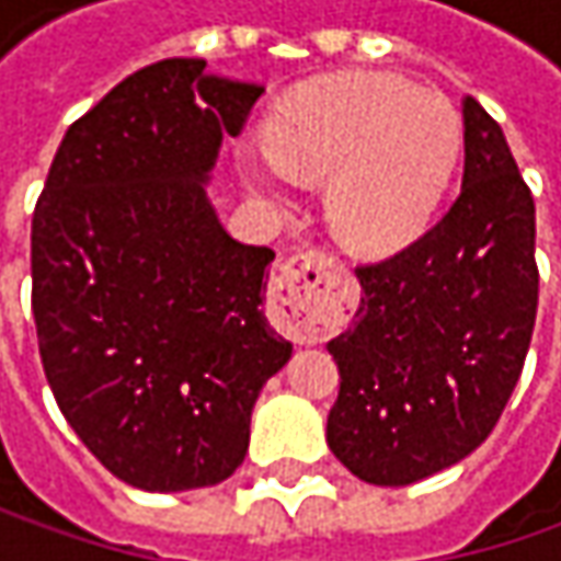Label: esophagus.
Instances as JSON below:
<instances>
[{"mask_svg": "<svg viewBox=\"0 0 561 561\" xmlns=\"http://www.w3.org/2000/svg\"><path fill=\"white\" fill-rule=\"evenodd\" d=\"M340 284H343V268L334 265V259L321 252L293 255L274 277V299L287 334L312 343L328 331H334L343 321Z\"/></svg>", "mask_w": 561, "mask_h": 561, "instance_id": "esophagus-1", "label": "esophagus"}]
</instances>
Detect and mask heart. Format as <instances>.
<instances>
[{
  "label": "heart",
  "instance_id": "1",
  "mask_svg": "<svg viewBox=\"0 0 561 561\" xmlns=\"http://www.w3.org/2000/svg\"><path fill=\"white\" fill-rule=\"evenodd\" d=\"M262 134L271 162H249V184L277 196L284 174L328 178L331 233L365 259L419 240L462 156V121L449 99L377 71L296 87L271 108Z\"/></svg>",
  "mask_w": 561,
  "mask_h": 561
}]
</instances>
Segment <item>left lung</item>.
Wrapping results in <instances>:
<instances>
[{"label": "left lung", "instance_id": "left-lung-1", "mask_svg": "<svg viewBox=\"0 0 561 561\" xmlns=\"http://www.w3.org/2000/svg\"><path fill=\"white\" fill-rule=\"evenodd\" d=\"M453 208L390 262L358 268L353 324L328 343V446L358 481L405 486L462 462L518 383L537 318L534 196L503 127L462 99Z\"/></svg>", "mask_w": 561, "mask_h": 561}]
</instances>
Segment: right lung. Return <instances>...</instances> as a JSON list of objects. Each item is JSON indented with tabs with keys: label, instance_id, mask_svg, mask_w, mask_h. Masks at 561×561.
Instances as JSON below:
<instances>
[{
	"label": "right lung",
	"instance_id": "1",
	"mask_svg": "<svg viewBox=\"0 0 561 561\" xmlns=\"http://www.w3.org/2000/svg\"><path fill=\"white\" fill-rule=\"evenodd\" d=\"M262 83L164 58L124 77L55 152L31 227L43 371L83 446L124 484L227 481L262 387L293 356L265 318L268 247L205 186Z\"/></svg>",
	"mask_w": 561,
	"mask_h": 561
}]
</instances>
